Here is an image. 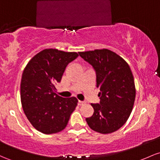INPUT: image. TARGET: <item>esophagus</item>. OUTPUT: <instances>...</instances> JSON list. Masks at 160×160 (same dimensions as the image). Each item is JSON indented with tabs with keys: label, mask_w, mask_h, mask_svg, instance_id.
<instances>
[{
	"label": "esophagus",
	"mask_w": 160,
	"mask_h": 160,
	"mask_svg": "<svg viewBox=\"0 0 160 160\" xmlns=\"http://www.w3.org/2000/svg\"><path fill=\"white\" fill-rule=\"evenodd\" d=\"M83 104H85V102H84L80 101V100H79V101H78V106H83Z\"/></svg>",
	"instance_id": "1"
}]
</instances>
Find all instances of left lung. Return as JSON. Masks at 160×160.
Wrapping results in <instances>:
<instances>
[{
  "label": "left lung",
  "mask_w": 160,
  "mask_h": 160,
  "mask_svg": "<svg viewBox=\"0 0 160 160\" xmlns=\"http://www.w3.org/2000/svg\"><path fill=\"white\" fill-rule=\"evenodd\" d=\"M80 57L92 66L99 88V103L91 104L93 115L87 118L91 129L110 134L122 127L131 115L136 89L132 72L122 57L108 49L79 52Z\"/></svg>",
  "instance_id": "left-lung-1"
}]
</instances>
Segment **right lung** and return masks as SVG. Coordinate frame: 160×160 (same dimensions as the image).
I'll use <instances>...</instances> for the list:
<instances>
[{"label": "right lung", "mask_w": 160, "mask_h": 160, "mask_svg": "<svg viewBox=\"0 0 160 160\" xmlns=\"http://www.w3.org/2000/svg\"><path fill=\"white\" fill-rule=\"evenodd\" d=\"M76 52L45 49L34 56L24 69L20 84L22 109L37 131L55 134L65 128L77 106L75 97L63 98L56 94L69 63L77 58Z\"/></svg>", "instance_id": "add662e5"}]
</instances>
